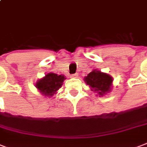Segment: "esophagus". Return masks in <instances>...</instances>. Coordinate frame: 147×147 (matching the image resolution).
Masks as SVG:
<instances>
[{
    "label": "esophagus",
    "instance_id": "esophagus-1",
    "mask_svg": "<svg viewBox=\"0 0 147 147\" xmlns=\"http://www.w3.org/2000/svg\"><path fill=\"white\" fill-rule=\"evenodd\" d=\"M78 74H74L71 75V78H78Z\"/></svg>",
    "mask_w": 147,
    "mask_h": 147
}]
</instances>
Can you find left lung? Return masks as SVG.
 Returning <instances> with one entry per match:
<instances>
[{
	"mask_svg": "<svg viewBox=\"0 0 147 147\" xmlns=\"http://www.w3.org/2000/svg\"><path fill=\"white\" fill-rule=\"evenodd\" d=\"M84 81L93 92H96L99 96H103L111 90L113 80L108 74L94 69L84 78Z\"/></svg>",
	"mask_w": 147,
	"mask_h": 147,
	"instance_id": "left-lung-1",
	"label": "left lung"
}]
</instances>
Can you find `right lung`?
I'll return each mask as SVG.
<instances>
[{
  "mask_svg": "<svg viewBox=\"0 0 147 147\" xmlns=\"http://www.w3.org/2000/svg\"><path fill=\"white\" fill-rule=\"evenodd\" d=\"M66 78L63 75H57L54 73H49L36 84V88L42 95L52 97L61 88Z\"/></svg>",
  "mask_w": 147,
  "mask_h": 147,
  "instance_id": "1",
  "label": "right lung"
}]
</instances>
